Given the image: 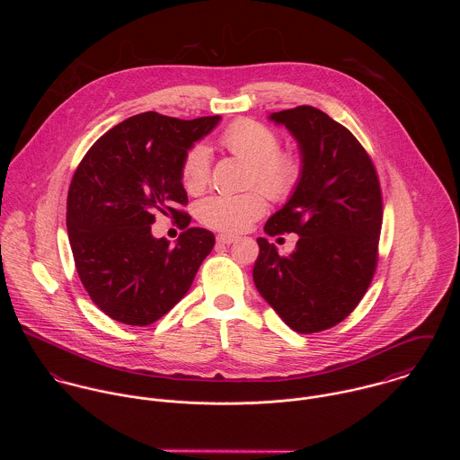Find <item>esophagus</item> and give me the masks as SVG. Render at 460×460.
I'll return each instance as SVG.
<instances>
[{
    "label": "esophagus",
    "mask_w": 460,
    "mask_h": 460,
    "mask_svg": "<svg viewBox=\"0 0 460 460\" xmlns=\"http://www.w3.org/2000/svg\"><path fill=\"white\" fill-rule=\"evenodd\" d=\"M237 241V237L235 235H226V234H221V235H217V244H232V243H235Z\"/></svg>",
    "instance_id": "esophagus-1"
}]
</instances>
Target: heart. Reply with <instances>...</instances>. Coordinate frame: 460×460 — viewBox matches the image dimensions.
<instances>
[{"instance_id": "1", "label": "heart", "mask_w": 460, "mask_h": 460, "mask_svg": "<svg viewBox=\"0 0 460 460\" xmlns=\"http://www.w3.org/2000/svg\"><path fill=\"white\" fill-rule=\"evenodd\" d=\"M219 143L232 155L250 163L248 186L261 188L272 199H287L303 179V157L296 150H281L279 134L253 119L234 120L219 136ZM184 188L199 193L210 181V155L207 146H191L181 168ZM265 198L261 191L241 195H214L198 205V219L219 232L237 234L262 217Z\"/></svg>"}]
</instances>
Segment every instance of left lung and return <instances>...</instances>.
<instances>
[{"mask_svg":"<svg viewBox=\"0 0 460 460\" xmlns=\"http://www.w3.org/2000/svg\"><path fill=\"white\" fill-rule=\"evenodd\" d=\"M270 120L296 136L305 170L263 230L299 239L285 257L259 237L253 281L288 328L312 334L349 317L368 290L379 261L383 193L368 152L324 111L297 106Z\"/></svg>","mask_w":460,"mask_h":460,"instance_id":"obj_1","label":"left lung"}]
</instances>
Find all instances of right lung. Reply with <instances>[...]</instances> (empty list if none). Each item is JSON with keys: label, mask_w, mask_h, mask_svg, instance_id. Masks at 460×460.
I'll list each match as a JSON object with an SVG mask.
<instances>
[{"label": "right lung", "mask_w": 460, "mask_h": 460, "mask_svg": "<svg viewBox=\"0 0 460 460\" xmlns=\"http://www.w3.org/2000/svg\"><path fill=\"white\" fill-rule=\"evenodd\" d=\"M219 117L181 120L139 113L102 134L84 154L66 195V230L79 279L113 321L148 326L190 290L214 234L188 228L181 168ZM155 213L185 230L175 247L154 240Z\"/></svg>", "instance_id": "obj_1"}]
</instances>
